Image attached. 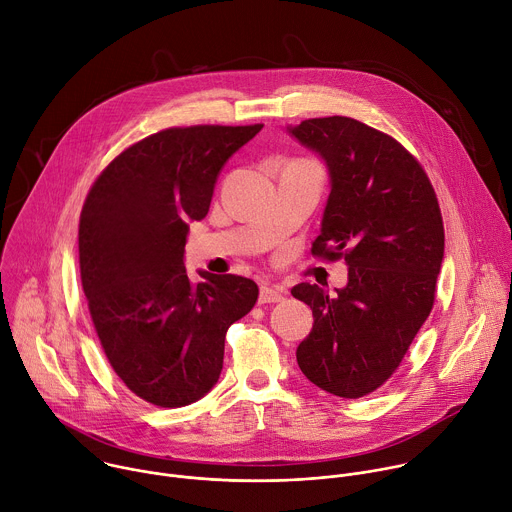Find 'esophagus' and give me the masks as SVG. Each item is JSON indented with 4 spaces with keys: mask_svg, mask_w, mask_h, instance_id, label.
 <instances>
[{
    "mask_svg": "<svg viewBox=\"0 0 512 512\" xmlns=\"http://www.w3.org/2000/svg\"><path fill=\"white\" fill-rule=\"evenodd\" d=\"M285 289L281 285L275 283H263L261 291H259V304H275L283 300Z\"/></svg>",
    "mask_w": 512,
    "mask_h": 512,
    "instance_id": "esophagus-1",
    "label": "esophagus"
}]
</instances>
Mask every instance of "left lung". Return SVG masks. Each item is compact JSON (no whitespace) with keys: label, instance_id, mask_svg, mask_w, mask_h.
Here are the masks:
<instances>
[{"label":"left lung","instance_id":"left-lung-1","mask_svg":"<svg viewBox=\"0 0 512 512\" xmlns=\"http://www.w3.org/2000/svg\"><path fill=\"white\" fill-rule=\"evenodd\" d=\"M287 133L322 158L330 178L312 253L344 255L348 267V283L332 296L316 283L291 289L314 314L298 364L322 391L358 399L395 373L431 312L442 212L423 168L393 137L340 115Z\"/></svg>","mask_w":512,"mask_h":512}]
</instances>
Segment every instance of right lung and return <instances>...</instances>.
<instances>
[{
	"label": "right lung",
	"instance_id": "right-lung-1",
	"mask_svg": "<svg viewBox=\"0 0 512 512\" xmlns=\"http://www.w3.org/2000/svg\"><path fill=\"white\" fill-rule=\"evenodd\" d=\"M263 125L172 127L131 145L93 184L81 212V279L119 379L158 407L202 399L221 377L225 336L259 287L184 267L192 221L208 214L225 164Z\"/></svg>",
	"mask_w": 512,
	"mask_h": 512
}]
</instances>
